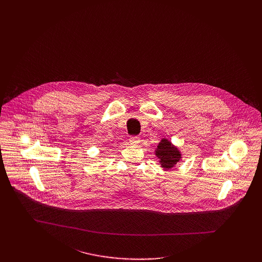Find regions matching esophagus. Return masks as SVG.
<instances>
[{
    "instance_id": "esophagus-1",
    "label": "esophagus",
    "mask_w": 262,
    "mask_h": 262,
    "mask_svg": "<svg viewBox=\"0 0 262 262\" xmlns=\"http://www.w3.org/2000/svg\"><path fill=\"white\" fill-rule=\"evenodd\" d=\"M129 141H130L131 144L137 145V144H139V142H140V138H139V136H131V137L129 138Z\"/></svg>"
}]
</instances>
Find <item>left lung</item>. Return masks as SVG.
I'll list each match as a JSON object with an SVG mask.
<instances>
[{
  "label": "left lung",
  "instance_id": "left-lung-1",
  "mask_svg": "<svg viewBox=\"0 0 262 262\" xmlns=\"http://www.w3.org/2000/svg\"><path fill=\"white\" fill-rule=\"evenodd\" d=\"M155 154L159 158L161 166L164 168L173 167V165L177 164V162L182 158L179 149L173 147L171 143L166 139H162L160 141L156 148Z\"/></svg>",
  "mask_w": 262,
  "mask_h": 262
}]
</instances>
